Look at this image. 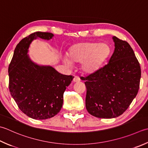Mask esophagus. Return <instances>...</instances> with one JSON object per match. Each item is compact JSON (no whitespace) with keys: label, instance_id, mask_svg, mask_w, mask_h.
<instances>
[{"label":"esophagus","instance_id":"34e87169","mask_svg":"<svg viewBox=\"0 0 148 148\" xmlns=\"http://www.w3.org/2000/svg\"><path fill=\"white\" fill-rule=\"evenodd\" d=\"M73 82L75 83L79 82H80V78L78 76H75L73 79Z\"/></svg>","mask_w":148,"mask_h":148}]
</instances>
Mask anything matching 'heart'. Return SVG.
<instances>
[{"label":"heart","instance_id":"b5f03b06","mask_svg":"<svg viewBox=\"0 0 148 148\" xmlns=\"http://www.w3.org/2000/svg\"><path fill=\"white\" fill-rule=\"evenodd\" d=\"M112 53L110 46L106 43L83 42L74 43L69 48L68 58L63 62L66 65L82 63V69L86 74H93L102 67Z\"/></svg>","mask_w":148,"mask_h":148}]
</instances>
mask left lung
Segmentation results:
<instances>
[{"mask_svg": "<svg viewBox=\"0 0 148 148\" xmlns=\"http://www.w3.org/2000/svg\"><path fill=\"white\" fill-rule=\"evenodd\" d=\"M115 50L108 63L84 77L85 106L94 117L112 119L122 115L137 95L141 69L129 43L113 36Z\"/></svg>", "mask_w": 148, "mask_h": 148, "instance_id": "8db88e82", "label": "left lung"}]
</instances>
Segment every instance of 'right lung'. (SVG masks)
Listing matches in <instances>:
<instances>
[{
    "label": "right lung",
    "instance_id": "1",
    "mask_svg": "<svg viewBox=\"0 0 148 148\" xmlns=\"http://www.w3.org/2000/svg\"><path fill=\"white\" fill-rule=\"evenodd\" d=\"M54 34L35 32L25 37L14 49L9 65V89L19 109L34 119L55 116L63 105V93L73 79L59 73L51 66L36 64L27 54L33 40H50Z\"/></svg>",
    "mask_w": 148,
    "mask_h": 148
}]
</instances>
